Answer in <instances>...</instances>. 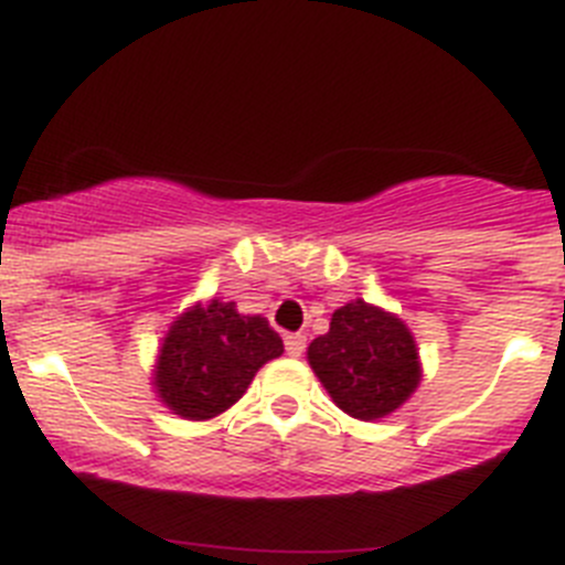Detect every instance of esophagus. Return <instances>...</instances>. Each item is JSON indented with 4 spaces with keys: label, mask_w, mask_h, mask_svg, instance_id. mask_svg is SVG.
Listing matches in <instances>:
<instances>
[{
    "label": "esophagus",
    "mask_w": 565,
    "mask_h": 565,
    "mask_svg": "<svg viewBox=\"0 0 565 565\" xmlns=\"http://www.w3.org/2000/svg\"><path fill=\"white\" fill-rule=\"evenodd\" d=\"M284 345H287L289 358H301L303 349H307V338H303V334H287V338H284Z\"/></svg>",
    "instance_id": "obj_1"
}]
</instances>
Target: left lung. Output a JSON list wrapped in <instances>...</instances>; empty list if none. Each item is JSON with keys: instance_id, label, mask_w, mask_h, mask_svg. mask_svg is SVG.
Masks as SVG:
<instances>
[{"instance_id": "obj_1", "label": "left lung", "mask_w": 565, "mask_h": 565, "mask_svg": "<svg viewBox=\"0 0 565 565\" xmlns=\"http://www.w3.org/2000/svg\"><path fill=\"white\" fill-rule=\"evenodd\" d=\"M307 354L338 408L358 419L391 414L419 383L416 345L405 323L365 301L340 307Z\"/></svg>"}]
</instances>
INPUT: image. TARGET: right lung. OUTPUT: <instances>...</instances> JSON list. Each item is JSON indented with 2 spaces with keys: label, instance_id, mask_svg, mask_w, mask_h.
I'll list each match as a JSON object with an SVG mask.
<instances>
[{
  "label": "right lung",
  "instance_id": "obj_1",
  "mask_svg": "<svg viewBox=\"0 0 565 565\" xmlns=\"http://www.w3.org/2000/svg\"><path fill=\"white\" fill-rule=\"evenodd\" d=\"M284 343L262 315L211 301L182 315L162 343L154 385L162 403L188 419H211L245 394L256 371L278 358Z\"/></svg>",
  "mask_w": 565,
  "mask_h": 565
}]
</instances>
